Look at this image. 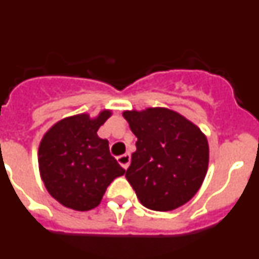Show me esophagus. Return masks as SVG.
<instances>
[{
	"label": "esophagus",
	"instance_id": "1",
	"mask_svg": "<svg viewBox=\"0 0 259 259\" xmlns=\"http://www.w3.org/2000/svg\"><path fill=\"white\" fill-rule=\"evenodd\" d=\"M116 159H118V163L120 164L124 170H127L128 166H130V162H131V155L128 154V153H125V154L123 155H119Z\"/></svg>",
	"mask_w": 259,
	"mask_h": 259
}]
</instances>
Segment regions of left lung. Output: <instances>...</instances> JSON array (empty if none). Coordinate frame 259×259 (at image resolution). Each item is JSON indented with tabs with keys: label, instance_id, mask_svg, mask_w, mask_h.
Instances as JSON below:
<instances>
[{
	"label": "left lung",
	"instance_id": "8db88e82",
	"mask_svg": "<svg viewBox=\"0 0 259 259\" xmlns=\"http://www.w3.org/2000/svg\"><path fill=\"white\" fill-rule=\"evenodd\" d=\"M137 137L125 178L144 206L170 211L197 193L209 166V144L196 124L164 107L124 111Z\"/></svg>",
	"mask_w": 259,
	"mask_h": 259
}]
</instances>
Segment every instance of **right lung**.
I'll return each instance as SVG.
<instances>
[{"mask_svg": "<svg viewBox=\"0 0 259 259\" xmlns=\"http://www.w3.org/2000/svg\"><path fill=\"white\" fill-rule=\"evenodd\" d=\"M111 111L62 119L38 146V168L45 188L63 206L77 211L100 205L105 191L124 170L110 154L109 141L97 135Z\"/></svg>", "mask_w": 259, "mask_h": 259, "instance_id": "obj_1", "label": "right lung"}]
</instances>
